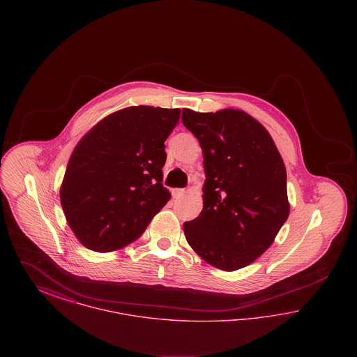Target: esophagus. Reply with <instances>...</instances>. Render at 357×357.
<instances>
[{
    "label": "esophagus",
    "mask_w": 357,
    "mask_h": 357,
    "mask_svg": "<svg viewBox=\"0 0 357 357\" xmlns=\"http://www.w3.org/2000/svg\"><path fill=\"white\" fill-rule=\"evenodd\" d=\"M185 192H186L185 188H174L172 190V197L174 198H181L182 195H185Z\"/></svg>",
    "instance_id": "esophagus-1"
}]
</instances>
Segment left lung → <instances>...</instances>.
I'll use <instances>...</instances> for the list:
<instances>
[{"label": "left lung", "instance_id": "8db88e82", "mask_svg": "<svg viewBox=\"0 0 357 357\" xmlns=\"http://www.w3.org/2000/svg\"><path fill=\"white\" fill-rule=\"evenodd\" d=\"M182 121L199 140L206 175L204 208L183 225L187 242L221 271L245 268L288 220L284 160L266 128L241 109L183 108Z\"/></svg>", "mask_w": 357, "mask_h": 357}]
</instances>
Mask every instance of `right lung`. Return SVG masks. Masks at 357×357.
Masks as SVG:
<instances>
[{
	"label": "right lung",
	"instance_id": "obj_1",
	"mask_svg": "<svg viewBox=\"0 0 357 357\" xmlns=\"http://www.w3.org/2000/svg\"><path fill=\"white\" fill-rule=\"evenodd\" d=\"M181 109L134 105L95 124L69 158L60 201L73 234L93 252L123 249L170 201L165 142Z\"/></svg>",
	"mask_w": 357,
	"mask_h": 357
}]
</instances>
